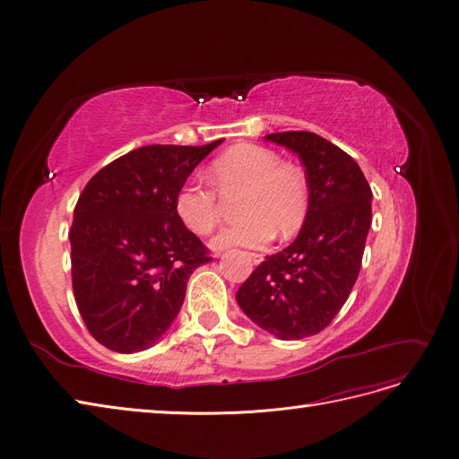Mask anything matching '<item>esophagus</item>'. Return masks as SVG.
I'll use <instances>...</instances> for the list:
<instances>
[{
	"label": "esophagus",
	"mask_w": 459,
	"mask_h": 459,
	"mask_svg": "<svg viewBox=\"0 0 459 459\" xmlns=\"http://www.w3.org/2000/svg\"><path fill=\"white\" fill-rule=\"evenodd\" d=\"M217 255H220V253H217ZM249 256L253 258L255 264H260L264 260V255H260V253H249Z\"/></svg>",
	"instance_id": "esophagus-1"
}]
</instances>
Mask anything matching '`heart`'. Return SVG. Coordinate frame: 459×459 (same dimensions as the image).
<instances>
[{"label":"heart","mask_w":459,"mask_h":459,"mask_svg":"<svg viewBox=\"0 0 459 459\" xmlns=\"http://www.w3.org/2000/svg\"><path fill=\"white\" fill-rule=\"evenodd\" d=\"M210 184L199 178L186 180L175 195L180 223L193 234H210L221 215V197L238 199V215L244 220L223 229L213 238V247L264 246L279 232L296 234L308 212V186L296 167L281 163L277 152L258 144H239L213 160Z\"/></svg>","instance_id":"1"}]
</instances>
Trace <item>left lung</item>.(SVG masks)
Masks as SVG:
<instances>
[{"label":"left lung","mask_w":459,"mask_h":459,"mask_svg":"<svg viewBox=\"0 0 459 459\" xmlns=\"http://www.w3.org/2000/svg\"><path fill=\"white\" fill-rule=\"evenodd\" d=\"M264 139L299 156L308 212L294 244L258 264L236 299L262 329L299 341L324 331L351 292L372 223V189L357 161L318 134Z\"/></svg>","instance_id":"8db88e82"}]
</instances>
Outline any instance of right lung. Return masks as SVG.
<instances>
[{"label": "right lung", "mask_w": 459, "mask_h": 459, "mask_svg": "<svg viewBox=\"0 0 459 459\" xmlns=\"http://www.w3.org/2000/svg\"><path fill=\"white\" fill-rule=\"evenodd\" d=\"M221 141L147 144L83 187L68 232L72 290L102 346L134 353L154 344L177 318L193 270L212 260L177 217L175 195Z\"/></svg>", "instance_id": "obj_1"}]
</instances>
